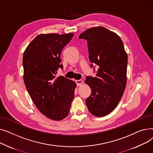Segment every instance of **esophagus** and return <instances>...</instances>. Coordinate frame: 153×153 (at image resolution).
Segmentation results:
<instances>
[{"label": "esophagus", "instance_id": "34e87169", "mask_svg": "<svg viewBox=\"0 0 153 153\" xmlns=\"http://www.w3.org/2000/svg\"><path fill=\"white\" fill-rule=\"evenodd\" d=\"M76 84H77V86L81 85L83 84V81H82V80H76Z\"/></svg>", "mask_w": 153, "mask_h": 153}]
</instances>
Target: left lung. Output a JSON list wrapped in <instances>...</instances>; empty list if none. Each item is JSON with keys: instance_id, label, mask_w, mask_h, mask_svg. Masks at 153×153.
<instances>
[{"instance_id": "obj_1", "label": "left lung", "mask_w": 153, "mask_h": 153, "mask_svg": "<svg viewBox=\"0 0 153 153\" xmlns=\"http://www.w3.org/2000/svg\"><path fill=\"white\" fill-rule=\"evenodd\" d=\"M79 38L87 40L90 61L98 66L95 77H86L91 89L86 105L93 115L106 116L116 108L125 89L128 58L123 43L118 35L103 27L88 29Z\"/></svg>"}]
</instances>
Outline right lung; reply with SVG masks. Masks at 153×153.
I'll return each instance as SVG.
<instances>
[{
  "instance_id": "add662e5",
  "label": "right lung",
  "mask_w": 153,
  "mask_h": 153,
  "mask_svg": "<svg viewBox=\"0 0 153 153\" xmlns=\"http://www.w3.org/2000/svg\"><path fill=\"white\" fill-rule=\"evenodd\" d=\"M73 33L41 34L27 47L23 56V80L27 90L42 114L53 120L66 118L76 87L75 82L62 76L56 77L61 53Z\"/></svg>"
}]
</instances>
